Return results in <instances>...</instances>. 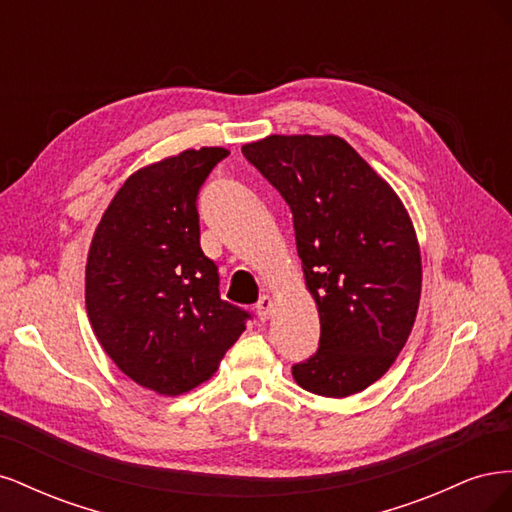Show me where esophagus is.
<instances>
[{
    "instance_id": "esophagus-1",
    "label": "esophagus",
    "mask_w": 512,
    "mask_h": 512,
    "mask_svg": "<svg viewBox=\"0 0 512 512\" xmlns=\"http://www.w3.org/2000/svg\"><path fill=\"white\" fill-rule=\"evenodd\" d=\"M275 312V299L269 297V294H265V297H260L258 305H256V314L262 322H267Z\"/></svg>"
}]
</instances>
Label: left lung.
I'll return each mask as SVG.
<instances>
[{"label":"left lung","instance_id":"obj_1","mask_svg":"<svg viewBox=\"0 0 512 512\" xmlns=\"http://www.w3.org/2000/svg\"><path fill=\"white\" fill-rule=\"evenodd\" d=\"M292 211L318 352L292 367L301 389L350 397L404 350L421 301V247L406 205L342 136L271 134L241 147Z\"/></svg>","mask_w":512,"mask_h":512}]
</instances>
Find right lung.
I'll use <instances>...</instances> for the list:
<instances>
[{
	"instance_id": "right-lung-1",
	"label": "right lung",
	"mask_w": 512,
	"mask_h": 512,
	"mask_svg": "<svg viewBox=\"0 0 512 512\" xmlns=\"http://www.w3.org/2000/svg\"><path fill=\"white\" fill-rule=\"evenodd\" d=\"M224 147L185 149L132 173L106 207L85 265L100 346L143 389L177 397L207 382L245 331L200 250L196 196Z\"/></svg>"
}]
</instances>
